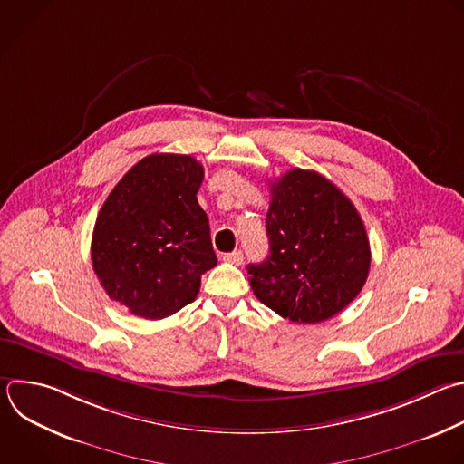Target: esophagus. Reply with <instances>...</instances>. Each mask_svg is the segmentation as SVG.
<instances>
[{
  "label": "esophagus",
  "mask_w": 464,
  "mask_h": 464,
  "mask_svg": "<svg viewBox=\"0 0 464 464\" xmlns=\"http://www.w3.org/2000/svg\"><path fill=\"white\" fill-rule=\"evenodd\" d=\"M222 258H224L226 262H229V264L238 266V264H242V260H244V253H242L240 249H237V251H233V253H226Z\"/></svg>",
  "instance_id": "1"
}]
</instances>
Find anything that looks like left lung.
<instances>
[{"mask_svg": "<svg viewBox=\"0 0 464 464\" xmlns=\"http://www.w3.org/2000/svg\"><path fill=\"white\" fill-rule=\"evenodd\" d=\"M269 255L249 264L255 296L296 324L341 314L366 284L372 253L352 200L315 171L291 169L271 182Z\"/></svg>", "mask_w": 464, "mask_h": 464, "instance_id": "1", "label": "left lung"}]
</instances>
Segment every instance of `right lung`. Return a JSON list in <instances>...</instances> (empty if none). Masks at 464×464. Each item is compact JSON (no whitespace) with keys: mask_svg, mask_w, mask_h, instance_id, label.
I'll return each instance as SVG.
<instances>
[{"mask_svg":"<svg viewBox=\"0 0 464 464\" xmlns=\"http://www.w3.org/2000/svg\"><path fill=\"white\" fill-rule=\"evenodd\" d=\"M204 168L189 154L154 152L103 202L91 258L109 298L159 321L191 304L217 266L209 220L197 200Z\"/></svg>","mask_w":464,"mask_h":464,"instance_id":"1","label":"right lung"}]
</instances>
